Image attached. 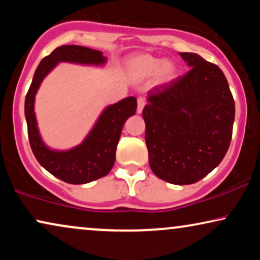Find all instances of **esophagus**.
Returning a JSON list of instances; mask_svg holds the SVG:
<instances>
[{
	"label": "esophagus",
	"mask_w": 260,
	"mask_h": 260,
	"mask_svg": "<svg viewBox=\"0 0 260 260\" xmlns=\"http://www.w3.org/2000/svg\"><path fill=\"white\" fill-rule=\"evenodd\" d=\"M145 106V99L144 98H138L137 99V113L138 115H141L142 111H143Z\"/></svg>",
	"instance_id": "esophagus-1"
}]
</instances>
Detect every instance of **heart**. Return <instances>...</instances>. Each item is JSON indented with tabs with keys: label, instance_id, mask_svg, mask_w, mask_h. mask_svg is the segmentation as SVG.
<instances>
[{
	"label": "heart",
	"instance_id": "obj_1",
	"mask_svg": "<svg viewBox=\"0 0 260 260\" xmlns=\"http://www.w3.org/2000/svg\"><path fill=\"white\" fill-rule=\"evenodd\" d=\"M125 73L134 81H142L152 77L154 84L162 86L176 79L179 67L172 60H161L155 55L141 53L126 60Z\"/></svg>",
	"mask_w": 260,
	"mask_h": 260
}]
</instances>
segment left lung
<instances>
[{
  "mask_svg": "<svg viewBox=\"0 0 260 260\" xmlns=\"http://www.w3.org/2000/svg\"><path fill=\"white\" fill-rule=\"evenodd\" d=\"M180 55L190 70L149 91L142 115L152 173L183 186L200 181L225 157L236 108L218 66L195 53Z\"/></svg>",
  "mask_w": 260,
  "mask_h": 260,
  "instance_id": "obj_1",
  "label": "left lung"
}]
</instances>
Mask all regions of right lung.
Instances as JSON below:
<instances>
[{
    "label": "right lung",
    "instance_id": "1",
    "mask_svg": "<svg viewBox=\"0 0 260 260\" xmlns=\"http://www.w3.org/2000/svg\"><path fill=\"white\" fill-rule=\"evenodd\" d=\"M108 58L101 51L78 45H63L45 56L35 71L24 102V116L30 148L38 162L58 179L72 184H84L104 177L112 169L124 123L136 113L137 101L126 97L108 105L101 112L86 137L76 147L59 150L42 140L35 115V95L42 80L60 62L104 67Z\"/></svg>",
    "mask_w": 260,
    "mask_h": 260
}]
</instances>
